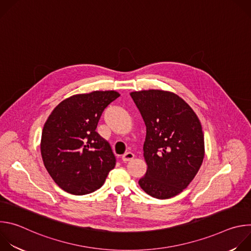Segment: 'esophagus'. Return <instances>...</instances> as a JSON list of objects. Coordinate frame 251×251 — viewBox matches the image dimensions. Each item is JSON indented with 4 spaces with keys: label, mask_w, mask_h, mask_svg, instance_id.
I'll return each mask as SVG.
<instances>
[{
    "label": "esophagus",
    "mask_w": 251,
    "mask_h": 251,
    "mask_svg": "<svg viewBox=\"0 0 251 251\" xmlns=\"http://www.w3.org/2000/svg\"><path fill=\"white\" fill-rule=\"evenodd\" d=\"M134 157H135V156H134V154H133L132 152H126V153L122 156V160H123L124 162H128V161L132 160Z\"/></svg>",
    "instance_id": "obj_1"
}]
</instances>
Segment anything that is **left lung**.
<instances>
[{
  "label": "left lung",
  "mask_w": 251,
  "mask_h": 251,
  "mask_svg": "<svg viewBox=\"0 0 251 251\" xmlns=\"http://www.w3.org/2000/svg\"><path fill=\"white\" fill-rule=\"evenodd\" d=\"M146 125L144 158L148 169L139 185L165 200L183 192L199 172L204 142L201 122L176 94L162 90L130 93Z\"/></svg>",
  "instance_id": "left-lung-1"
}]
</instances>
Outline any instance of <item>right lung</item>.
Returning <instances> with one entry per match:
<instances>
[{
    "instance_id": "obj_1",
    "label": "right lung",
    "mask_w": 251,
    "mask_h": 251,
    "mask_svg": "<svg viewBox=\"0 0 251 251\" xmlns=\"http://www.w3.org/2000/svg\"><path fill=\"white\" fill-rule=\"evenodd\" d=\"M120 94L93 91L60 102L42 133L41 152L46 169L66 193L83 196L104 184L116 160L109 143L95 130L102 112Z\"/></svg>"
}]
</instances>
